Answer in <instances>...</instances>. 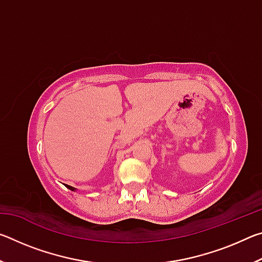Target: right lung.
Segmentation results:
<instances>
[{
	"mask_svg": "<svg viewBox=\"0 0 262 262\" xmlns=\"http://www.w3.org/2000/svg\"><path fill=\"white\" fill-rule=\"evenodd\" d=\"M68 188H69L70 190H76V188H74V187H72V186H68Z\"/></svg>",
	"mask_w": 262,
	"mask_h": 262,
	"instance_id": "obj_1",
	"label": "right lung"
}]
</instances>
